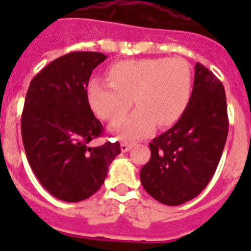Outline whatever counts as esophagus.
<instances>
[{
  "label": "esophagus",
  "mask_w": 251,
  "mask_h": 251,
  "mask_svg": "<svg viewBox=\"0 0 251 251\" xmlns=\"http://www.w3.org/2000/svg\"><path fill=\"white\" fill-rule=\"evenodd\" d=\"M132 147H133V143H129V142H122L121 143L122 152H128Z\"/></svg>",
  "instance_id": "34e87169"
}]
</instances>
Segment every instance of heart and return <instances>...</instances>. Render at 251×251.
I'll return each instance as SVG.
<instances>
[{
	"instance_id": "heart-1",
	"label": "heart",
	"mask_w": 251,
	"mask_h": 251,
	"mask_svg": "<svg viewBox=\"0 0 251 251\" xmlns=\"http://www.w3.org/2000/svg\"><path fill=\"white\" fill-rule=\"evenodd\" d=\"M109 83L90 79L86 99L104 121H115L133 101L138 109L112 124V132L123 139L148 136L154 126L167 127L183 114L192 94V70L183 59L147 57L113 64Z\"/></svg>"
}]
</instances>
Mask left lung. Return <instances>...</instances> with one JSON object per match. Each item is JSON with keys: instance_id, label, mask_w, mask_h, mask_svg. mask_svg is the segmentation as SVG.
Instances as JSON below:
<instances>
[{"instance_id": "1", "label": "left lung", "mask_w": 251, "mask_h": 251, "mask_svg": "<svg viewBox=\"0 0 251 251\" xmlns=\"http://www.w3.org/2000/svg\"><path fill=\"white\" fill-rule=\"evenodd\" d=\"M227 132L223 83L197 63L187 108L174 127L150 143L151 158L141 170L142 186L168 206L192 200L214 176Z\"/></svg>"}]
</instances>
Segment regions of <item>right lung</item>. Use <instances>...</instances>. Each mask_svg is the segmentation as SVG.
<instances>
[{
    "mask_svg": "<svg viewBox=\"0 0 251 251\" xmlns=\"http://www.w3.org/2000/svg\"><path fill=\"white\" fill-rule=\"evenodd\" d=\"M105 59L94 51L57 57L31 80L26 94L21 119L26 157L40 183L66 202L98 191L121 153L118 142L89 146L103 126L90 109L86 85Z\"/></svg>",
    "mask_w": 251,
    "mask_h": 251,
    "instance_id": "right-lung-1",
    "label": "right lung"
}]
</instances>
